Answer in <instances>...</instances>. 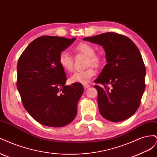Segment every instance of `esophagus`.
Wrapping results in <instances>:
<instances>
[{"label": "esophagus", "mask_w": 157, "mask_h": 157, "mask_svg": "<svg viewBox=\"0 0 157 157\" xmlns=\"http://www.w3.org/2000/svg\"><path fill=\"white\" fill-rule=\"evenodd\" d=\"M83 86H84V88H85V89H87V88H88L90 86L89 84H83Z\"/></svg>", "instance_id": "esophagus-1"}]
</instances>
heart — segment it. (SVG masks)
<instances>
[{"mask_svg":"<svg viewBox=\"0 0 157 157\" xmlns=\"http://www.w3.org/2000/svg\"><path fill=\"white\" fill-rule=\"evenodd\" d=\"M74 51L77 54H82L87 56L86 65L98 67L101 63V58L96 54L94 47L86 42H80L75 47ZM59 63L65 71L71 72L74 69L73 58L67 52L62 51L59 56ZM96 73L92 67H89L84 71H76L70 77V81L72 83L86 84Z\"/></svg>","mask_w":157,"mask_h":157,"instance_id":"heart-1","label":"heart"}]
</instances>
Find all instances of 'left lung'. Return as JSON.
<instances>
[{"instance_id":"left-lung-1","label":"left lung","mask_w":157,"mask_h":157,"mask_svg":"<svg viewBox=\"0 0 157 157\" xmlns=\"http://www.w3.org/2000/svg\"><path fill=\"white\" fill-rule=\"evenodd\" d=\"M84 40L103 46L107 63L98 78V103L101 116L117 122L132 116L140 107L145 88V67L139 49L129 38L114 32Z\"/></svg>"}]
</instances>
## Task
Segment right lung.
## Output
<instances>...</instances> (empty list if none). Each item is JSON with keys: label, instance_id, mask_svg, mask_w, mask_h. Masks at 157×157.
<instances>
[{"label": "right lung", "instance_id": "1", "mask_svg": "<svg viewBox=\"0 0 157 157\" xmlns=\"http://www.w3.org/2000/svg\"><path fill=\"white\" fill-rule=\"evenodd\" d=\"M77 38L42 36L29 44L18 59L17 88L23 107L34 119L50 127L69 124L77 115L82 85L67 80L59 56Z\"/></svg>", "mask_w": 157, "mask_h": 157}]
</instances>
